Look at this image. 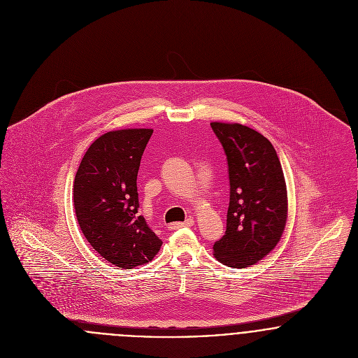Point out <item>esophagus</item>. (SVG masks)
I'll use <instances>...</instances> for the list:
<instances>
[{
    "instance_id": "1",
    "label": "esophagus",
    "mask_w": 358,
    "mask_h": 358,
    "mask_svg": "<svg viewBox=\"0 0 358 358\" xmlns=\"http://www.w3.org/2000/svg\"><path fill=\"white\" fill-rule=\"evenodd\" d=\"M194 224V220L192 217L186 219L185 222H178V223H172L168 226L169 230H176V229H180V227H192Z\"/></svg>"
}]
</instances>
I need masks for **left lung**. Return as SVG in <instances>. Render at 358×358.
Listing matches in <instances>:
<instances>
[{
  "label": "left lung",
  "instance_id": "8db88e82",
  "mask_svg": "<svg viewBox=\"0 0 358 358\" xmlns=\"http://www.w3.org/2000/svg\"><path fill=\"white\" fill-rule=\"evenodd\" d=\"M227 161L230 201L215 257L233 268L255 264L280 241L287 222V186L273 145L241 124L210 122Z\"/></svg>",
  "mask_w": 358,
  "mask_h": 358
}]
</instances>
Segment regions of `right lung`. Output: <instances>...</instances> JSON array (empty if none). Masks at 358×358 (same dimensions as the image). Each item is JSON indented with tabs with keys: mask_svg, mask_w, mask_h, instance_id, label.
I'll list each match as a JSON object with an SVG mask.
<instances>
[{
	"mask_svg": "<svg viewBox=\"0 0 358 358\" xmlns=\"http://www.w3.org/2000/svg\"><path fill=\"white\" fill-rule=\"evenodd\" d=\"M153 129H121L98 138L74 179V209L92 248L117 267L149 263L162 241L139 216L138 171Z\"/></svg>",
	"mask_w": 358,
	"mask_h": 358,
	"instance_id": "right-lung-1",
	"label": "right lung"
}]
</instances>
